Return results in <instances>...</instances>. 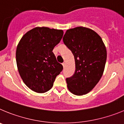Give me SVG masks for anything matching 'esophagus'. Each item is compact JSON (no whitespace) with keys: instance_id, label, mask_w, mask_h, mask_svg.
<instances>
[{"instance_id":"obj_1","label":"esophagus","mask_w":124,"mask_h":124,"mask_svg":"<svg viewBox=\"0 0 124 124\" xmlns=\"http://www.w3.org/2000/svg\"><path fill=\"white\" fill-rule=\"evenodd\" d=\"M62 65H63V67H64V66H65V65H66V63H62Z\"/></svg>"}]
</instances>
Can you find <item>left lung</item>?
Listing matches in <instances>:
<instances>
[{"label": "left lung", "instance_id": "1", "mask_svg": "<svg viewBox=\"0 0 124 124\" xmlns=\"http://www.w3.org/2000/svg\"><path fill=\"white\" fill-rule=\"evenodd\" d=\"M63 40L75 61V73L66 78L68 88L77 96L86 94L96 86L104 73L106 46L96 31L83 27L68 30Z\"/></svg>", "mask_w": 124, "mask_h": 124}]
</instances>
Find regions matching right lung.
Listing matches in <instances>:
<instances>
[{
	"label": "right lung",
	"instance_id": "add662e5",
	"mask_svg": "<svg viewBox=\"0 0 124 124\" xmlns=\"http://www.w3.org/2000/svg\"><path fill=\"white\" fill-rule=\"evenodd\" d=\"M63 35L62 30L35 27L20 40L16 50L17 68L23 83L31 90L38 93L49 91L63 70L53 53Z\"/></svg>",
	"mask_w": 124,
	"mask_h": 124
}]
</instances>
